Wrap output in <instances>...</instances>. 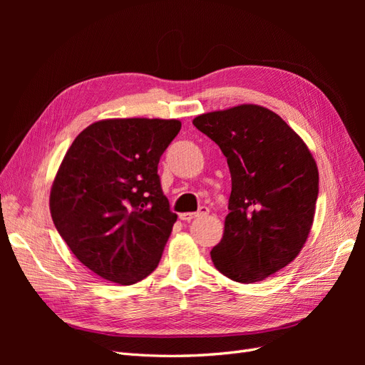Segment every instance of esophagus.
<instances>
[{
    "label": "esophagus",
    "mask_w": 365,
    "mask_h": 365,
    "mask_svg": "<svg viewBox=\"0 0 365 365\" xmlns=\"http://www.w3.org/2000/svg\"><path fill=\"white\" fill-rule=\"evenodd\" d=\"M205 215H208V208H207V207H201L200 212H196V213H181V215H180V219L184 220V222H190V220H193V219H196V217L205 216Z\"/></svg>",
    "instance_id": "1"
}]
</instances>
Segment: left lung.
Returning a JSON list of instances; mask_svg holds the SVG:
<instances>
[{"label":"left lung","instance_id":"left-lung-1","mask_svg":"<svg viewBox=\"0 0 365 365\" xmlns=\"http://www.w3.org/2000/svg\"><path fill=\"white\" fill-rule=\"evenodd\" d=\"M193 125L220 148L231 173L213 264L239 283L267 279L300 254L311 231L318 196L312 153L280 115L259 105L201 114Z\"/></svg>","mask_w":365,"mask_h":365}]
</instances>
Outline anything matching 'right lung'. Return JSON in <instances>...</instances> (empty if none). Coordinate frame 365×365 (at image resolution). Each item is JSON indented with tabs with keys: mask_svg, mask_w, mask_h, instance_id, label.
I'll list each match as a JSON object with an SVG mask.
<instances>
[{
	"mask_svg": "<svg viewBox=\"0 0 365 365\" xmlns=\"http://www.w3.org/2000/svg\"><path fill=\"white\" fill-rule=\"evenodd\" d=\"M180 120L106 118L76 137L50 192V213L81 263L108 282L134 284L158 267L176 215L158 163Z\"/></svg>",
	"mask_w": 365,
	"mask_h": 365,
	"instance_id": "1",
	"label": "right lung"
}]
</instances>
